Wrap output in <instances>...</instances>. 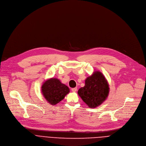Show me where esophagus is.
Returning <instances> with one entry per match:
<instances>
[{"instance_id":"1","label":"esophagus","mask_w":146,"mask_h":146,"mask_svg":"<svg viewBox=\"0 0 146 146\" xmlns=\"http://www.w3.org/2000/svg\"><path fill=\"white\" fill-rule=\"evenodd\" d=\"M72 92H76V91H77V88H72Z\"/></svg>"}]
</instances>
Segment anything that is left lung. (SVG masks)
<instances>
[{
	"instance_id": "left-lung-1",
	"label": "left lung",
	"mask_w": 146,
	"mask_h": 146,
	"mask_svg": "<svg viewBox=\"0 0 146 146\" xmlns=\"http://www.w3.org/2000/svg\"><path fill=\"white\" fill-rule=\"evenodd\" d=\"M109 90V85L105 76L97 71L87 77L85 86L79 89L78 94L90 108H96L107 99Z\"/></svg>"
}]
</instances>
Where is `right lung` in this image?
Instances as JSON below:
<instances>
[{"instance_id": "right-lung-1", "label": "right lung", "mask_w": 146, "mask_h": 146, "mask_svg": "<svg viewBox=\"0 0 146 146\" xmlns=\"http://www.w3.org/2000/svg\"><path fill=\"white\" fill-rule=\"evenodd\" d=\"M41 88L44 98L49 104L53 106L62 101L70 92V89L66 85L55 78L45 81Z\"/></svg>"}]
</instances>
